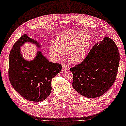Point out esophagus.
<instances>
[{
  "label": "esophagus",
  "mask_w": 126,
  "mask_h": 126,
  "mask_svg": "<svg viewBox=\"0 0 126 126\" xmlns=\"http://www.w3.org/2000/svg\"><path fill=\"white\" fill-rule=\"evenodd\" d=\"M68 69H69V68L66 66V65H63V66H62V71L63 72H65Z\"/></svg>",
  "instance_id": "34e87169"
}]
</instances>
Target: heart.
<instances>
[{"label": "heart", "instance_id": "heart-1", "mask_svg": "<svg viewBox=\"0 0 126 126\" xmlns=\"http://www.w3.org/2000/svg\"><path fill=\"white\" fill-rule=\"evenodd\" d=\"M56 44L50 43V50L56 58H61L63 52H68L70 63H77L86 57L90 47V36L86 32L68 30L60 32L56 38Z\"/></svg>", "mask_w": 126, "mask_h": 126}]
</instances>
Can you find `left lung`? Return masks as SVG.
<instances>
[{
	"label": "left lung",
	"mask_w": 126,
	"mask_h": 126,
	"mask_svg": "<svg viewBox=\"0 0 126 126\" xmlns=\"http://www.w3.org/2000/svg\"><path fill=\"white\" fill-rule=\"evenodd\" d=\"M119 60L116 45L106 36L94 45L81 63L70 69L73 75L72 87L85 97H100L115 82Z\"/></svg>",
	"instance_id": "obj_1"
}]
</instances>
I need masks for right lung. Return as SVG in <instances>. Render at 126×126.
I'll return each mask as SVG.
<instances>
[{
	"label": "right lung",
	"instance_id": "obj_1",
	"mask_svg": "<svg viewBox=\"0 0 126 126\" xmlns=\"http://www.w3.org/2000/svg\"><path fill=\"white\" fill-rule=\"evenodd\" d=\"M26 42L32 43L38 48L41 46L27 34L15 42L9 56V80L15 90L25 99L41 101L50 94L51 80L61 72L62 66L60 63L50 62L38 50L33 60H26L20 50Z\"/></svg>",
	"mask_w": 126,
	"mask_h": 126
}]
</instances>
